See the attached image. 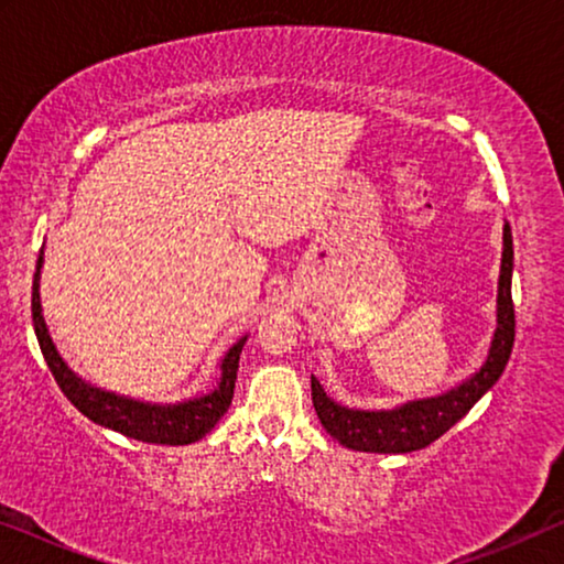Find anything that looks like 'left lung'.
<instances>
[{"label":"left lung","mask_w":564,"mask_h":564,"mask_svg":"<svg viewBox=\"0 0 564 564\" xmlns=\"http://www.w3.org/2000/svg\"><path fill=\"white\" fill-rule=\"evenodd\" d=\"M513 274V236L511 226H503V259H500L498 280V328L492 336L488 359L469 380L457 388L442 392L436 398L411 400V403L392 408V411H357V408L338 405L323 390V384L311 377L313 405L323 429L354 452L375 454H408L423 449L438 436L446 434L492 384L503 375L513 349L516 313L511 300Z\"/></svg>","instance_id":"left-lung-1"}]
</instances>
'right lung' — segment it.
I'll list each match as a JSON object with an SVG mask.
<instances>
[{"instance_id":"1","label":"right lung","mask_w":564,"mask_h":564,"mask_svg":"<svg viewBox=\"0 0 564 564\" xmlns=\"http://www.w3.org/2000/svg\"><path fill=\"white\" fill-rule=\"evenodd\" d=\"M41 267H43V251L37 257L35 276H33V326L37 344H41L43 359L48 365L51 375L56 377L58 388L64 395L72 400L79 413L87 415L89 421L99 423V426L118 431V434L128 438H138V442L149 444H169L182 446L199 442L207 431L215 429V423L223 419V413L230 408L238 375V359H241V349L246 344V336L226 351L220 361V382L207 395L184 400V403L174 405H159V403H143V400L122 398L115 392L99 390L95 384L84 382L79 375L72 372L61 354L53 346L48 328L43 321L41 307Z\"/></svg>"}]
</instances>
